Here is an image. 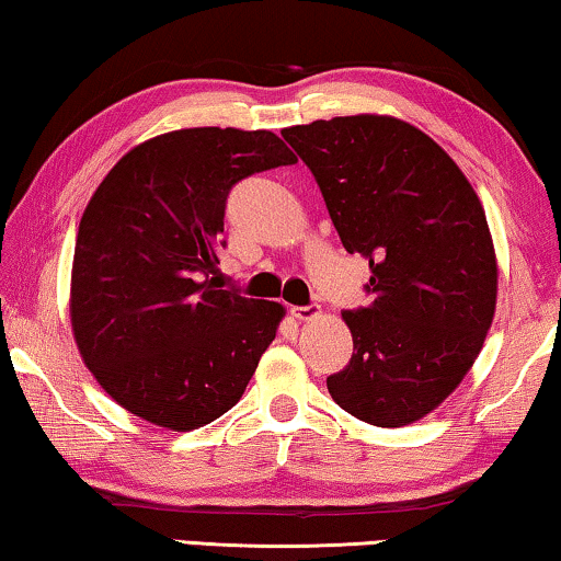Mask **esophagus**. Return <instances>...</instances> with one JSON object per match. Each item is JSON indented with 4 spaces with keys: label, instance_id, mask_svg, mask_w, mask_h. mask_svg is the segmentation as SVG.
Instances as JSON below:
<instances>
[{
    "label": "esophagus",
    "instance_id": "34e87169",
    "mask_svg": "<svg viewBox=\"0 0 561 561\" xmlns=\"http://www.w3.org/2000/svg\"><path fill=\"white\" fill-rule=\"evenodd\" d=\"M289 314L295 317V320H299V322H307V320H314V317L320 314V307H314V305H309V307H291Z\"/></svg>",
    "mask_w": 561,
    "mask_h": 561
}]
</instances>
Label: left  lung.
<instances>
[{"instance_id":"left-lung-1","label":"left lung","mask_w":561,"mask_h":561,"mask_svg":"<svg viewBox=\"0 0 561 561\" xmlns=\"http://www.w3.org/2000/svg\"><path fill=\"white\" fill-rule=\"evenodd\" d=\"M342 247L370 262L375 302L342 320L353 357L334 403L378 428L421 421L454 392L494 322L499 262L486 211L436 140L392 115L291 125Z\"/></svg>"}]
</instances>
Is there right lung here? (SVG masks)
Wrapping results in <instances>:
<instances>
[{"label":"right lung","instance_id":"obj_1","mask_svg":"<svg viewBox=\"0 0 561 561\" xmlns=\"http://www.w3.org/2000/svg\"><path fill=\"white\" fill-rule=\"evenodd\" d=\"M291 163L272 130L181 128L100 181L75 241L70 322L82 363L128 413L186 433L244 396L287 309L206 274L233 183Z\"/></svg>","mask_w":561,"mask_h":561}]
</instances>
